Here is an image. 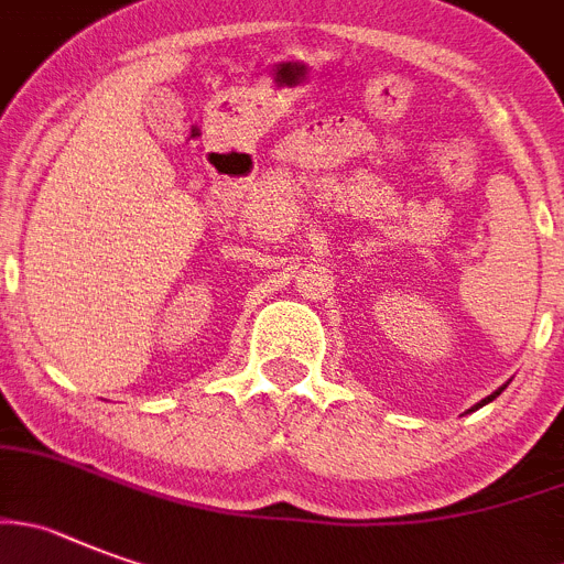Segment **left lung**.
I'll list each match as a JSON object with an SVG mask.
<instances>
[{"label":"left lung","instance_id":"left-lung-1","mask_svg":"<svg viewBox=\"0 0 564 564\" xmlns=\"http://www.w3.org/2000/svg\"><path fill=\"white\" fill-rule=\"evenodd\" d=\"M503 389H506V386H503ZM503 389H498V391H495V394H489V397H487V400H481V402H478V405H475V408H481V405H487V402H492V400H495V397H498V394H500V391H503Z\"/></svg>","mask_w":564,"mask_h":564}]
</instances>
